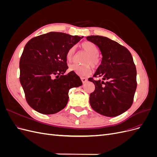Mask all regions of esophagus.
Returning <instances> with one entry per match:
<instances>
[{"mask_svg":"<svg viewBox=\"0 0 157 157\" xmlns=\"http://www.w3.org/2000/svg\"><path fill=\"white\" fill-rule=\"evenodd\" d=\"M81 80H82V81L84 84L86 83L87 82V80H88V79L86 78H84V77H81Z\"/></svg>","mask_w":157,"mask_h":157,"instance_id":"esophagus-1","label":"esophagus"}]
</instances>
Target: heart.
Instances as JSON below:
<instances>
[{"instance_id":"1","label":"heart","mask_w":157,"mask_h":157,"mask_svg":"<svg viewBox=\"0 0 157 157\" xmlns=\"http://www.w3.org/2000/svg\"><path fill=\"white\" fill-rule=\"evenodd\" d=\"M82 48L86 51L89 54L87 58L85 60L86 63H90L93 67H98L99 63H100V59L99 58V49L97 45L90 41H85L81 44ZM75 52V47H71L68 50L67 54H66V58L68 61H71L74 58ZM90 64H86L84 65H78L77 64L71 65L69 67L70 71H74V72L81 77H85L91 73V66Z\"/></svg>"}]
</instances>
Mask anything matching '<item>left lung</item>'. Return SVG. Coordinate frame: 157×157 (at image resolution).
Masks as SVG:
<instances>
[{"instance_id": "1", "label": "left lung", "mask_w": 157, "mask_h": 157, "mask_svg": "<svg viewBox=\"0 0 157 157\" xmlns=\"http://www.w3.org/2000/svg\"><path fill=\"white\" fill-rule=\"evenodd\" d=\"M86 39L97 45L102 55L101 65L93 77L103 80L88 78L95 85V90L90 94V105L103 116L120 115L131 107L137 87L132 54L124 46L107 37L92 35Z\"/></svg>"}]
</instances>
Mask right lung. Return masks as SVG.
<instances>
[{"instance_id":"right-lung-1","label":"right lung","mask_w":157,"mask_h":157,"mask_svg":"<svg viewBox=\"0 0 157 157\" xmlns=\"http://www.w3.org/2000/svg\"><path fill=\"white\" fill-rule=\"evenodd\" d=\"M60 32H50L31 39L20 61V83L28 104L36 111L52 115L67 105L69 91L82 82L68 69L66 54L82 39Z\"/></svg>"}]
</instances>
